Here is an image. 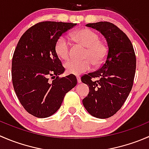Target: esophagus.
Masks as SVG:
<instances>
[{
  "label": "esophagus",
  "mask_w": 149,
  "mask_h": 149,
  "mask_svg": "<svg viewBox=\"0 0 149 149\" xmlns=\"http://www.w3.org/2000/svg\"><path fill=\"white\" fill-rule=\"evenodd\" d=\"M76 79H77V81H78V83L79 84H80L81 82V77L80 76H76Z\"/></svg>",
  "instance_id": "esophagus-1"
}]
</instances>
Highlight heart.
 Masks as SVG:
<instances>
[{
    "instance_id": "heart-1",
    "label": "heart",
    "mask_w": 149,
    "mask_h": 149,
    "mask_svg": "<svg viewBox=\"0 0 149 149\" xmlns=\"http://www.w3.org/2000/svg\"><path fill=\"white\" fill-rule=\"evenodd\" d=\"M71 37L77 42L86 47L83 60H71L64 65L66 73L79 76L90 70L92 63L95 66L103 63L107 55L105 45L99 41V35L93 30L83 28L76 30L71 34ZM57 55L63 60H68L70 57V43L65 37L61 36L55 45Z\"/></svg>"
}]
</instances>
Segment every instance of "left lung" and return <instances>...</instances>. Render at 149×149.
Listing matches in <instances>:
<instances>
[{
    "label": "left lung",
    "instance_id": "8db88e82",
    "mask_svg": "<svg viewBox=\"0 0 149 149\" xmlns=\"http://www.w3.org/2000/svg\"><path fill=\"white\" fill-rule=\"evenodd\" d=\"M106 39L108 52L106 61L97 71L82 76L89 92L83 100L87 112L92 116L105 119L115 115L128 97L133 86L136 58L133 45L118 26L107 22L87 24ZM92 77H98L92 81Z\"/></svg>",
    "mask_w": 149,
    "mask_h": 149
}]
</instances>
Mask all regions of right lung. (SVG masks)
Segmentation results:
<instances>
[{
	"instance_id": "add662e5",
	"label": "right lung",
	"mask_w": 149,
	"mask_h": 149,
	"mask_svg": "<svg viewBox=\"0 0 149 149\" xmlns=\"http://www.w3.org/2000/svg\"><path fill=\"white\" fill-rule=\"evenodd\" d=\"M76 25L40 22L26 30L18 42L12 59V82L19 102L34 117L45 118L55 113L66 93L77 84L74 75L58 78L65 68L55 50L59 37Z\"/></svg>"
}]
</instances>
